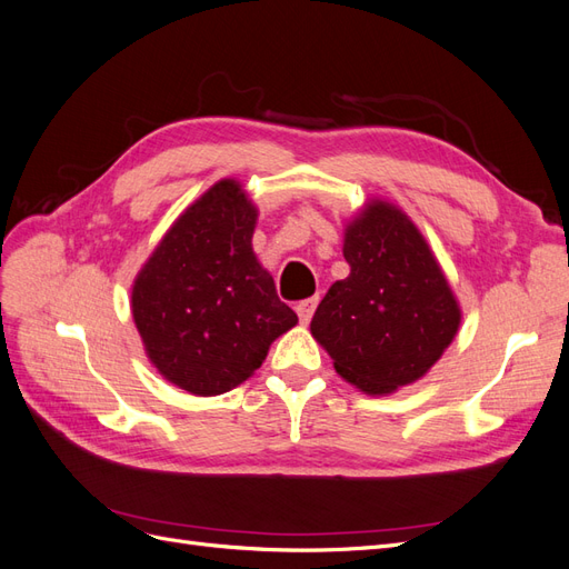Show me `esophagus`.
<instances>
[{
    "label": "esophagus",
    "mask_w": 569,
    "mask_h": 569,
    "mask_svg": "<svg viewBox=\"0 0 569 569\" xmlns=\"http://www.w3.org/2000/svg\"><path fill=\"white\" fill-rule=\"evenodd\" d=\"M316 306H318V297L306 299V301H299V303H297V313H299V320H301L303 325L311 322V318H313V313H316Z\"/></svg>",
    "instance_id": "obj_1"
}]
</instances>
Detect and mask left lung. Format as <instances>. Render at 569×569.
<instances>
[{
	"label": "left lung",
	"instance_id": "8db88e82",
	"mask_svg": "<svg viewBox=\"0 0 569 569\" xmlns=\"http://www.w3.org/2000/svg\"><path fill=\"white\" fill-rule=\"evenodd\" d=\"M347 280L330 287L311 332L343 380L389 393L420 380L460 325L437 258L406 213L372 201L347 228Z\"/></svg>",
	"mask_w": 569,
	"mask_h": 569
}]
</instances>
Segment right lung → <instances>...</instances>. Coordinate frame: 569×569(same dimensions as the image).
I'll list each match as a JSON object with an SVG mask.
<instances>
[{
    "mask_svg": "<svg viewBox=\"0 0 569 569\" xmlns=\"http://www.w3.org/2000/svg\"><path fill=\"white\" fill-rule=\"evenodd\" d=\"M256 209L234 180L176 220L132 287V318L151 363L197 396L242 385L270 341L299 322L256 261Z\"/></svg>",
    "mask_w": 569,
    "mask_h": 569,
    "instance_id": "obj_1",
    "label": "right lung"
}]
</instances>
